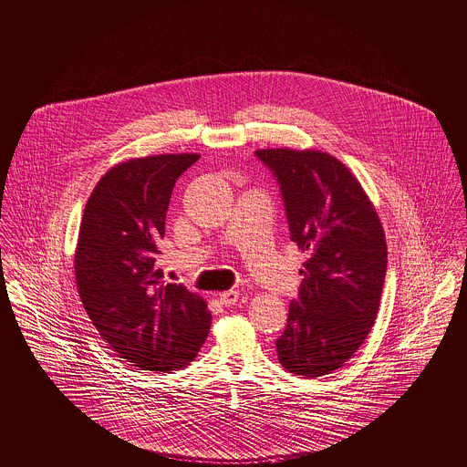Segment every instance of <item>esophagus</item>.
I'll use <instances>...</instances> for the list:
<instances>
[{
	"mask_svg": "<svg viewBox=\"0 0 467 467\" xmlns=\"http://www.w3.org/2000/svg\"><path fill=\"white\" fill-rule=\"evenodd\" d=\"M238 291H234V289H227V291H223V293H220V302L223 304V306H227V307H231V306H234L236 302H238Z\"/></svg>",
	"mask_w": 467,
	"mask_h": 467,
	"instance_id": "obj_1",
	"label": "esophagus"
}]
</instances>
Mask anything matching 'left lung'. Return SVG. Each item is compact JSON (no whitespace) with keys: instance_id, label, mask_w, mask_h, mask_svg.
<instances>
[{"instance_id":"left-lung-1","label":"left lung","mask_w":467,"mask_h":467,"mask_svg":"<svg viewBox=\"0 0 467 467\" xmlns=\"http://www.w3.org/2000/svg\"><path fill=\"white\" fill-rule=\"evenodd\" d=\"M254 155L278 183L291 242L307 253L276 356L287 372L319 378L341 368L376 321L385 233L363 187L334 155L291 148Z\"/></svg>"}]
</instances>
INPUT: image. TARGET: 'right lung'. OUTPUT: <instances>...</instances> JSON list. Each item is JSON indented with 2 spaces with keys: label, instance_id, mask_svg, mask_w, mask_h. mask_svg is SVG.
<instances>
[{
  "label": "right lung",
  "instance_id": "obj_1",
  "mask_svg": "<svg viewBox=\"0 0 467 467\" xmlns=\"http://www.w3.org/2000/svg\"><path fill=\"white\" fill-rule=\"evenodd\" d=\"M198 160L167 153L120 163L84 209L75 253L78 295L108 347L142 370L187 367L209 336L205 300L183 284H167L158 267L174 185Z\"/></svg>",
  "mask_w": 467,
  "mask_h": 467
}]
</instances>
